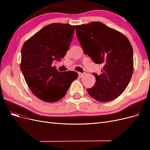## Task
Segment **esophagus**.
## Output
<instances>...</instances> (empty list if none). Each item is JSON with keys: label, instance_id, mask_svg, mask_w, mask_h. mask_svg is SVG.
<instances>
[{"label": "esophagus", "instance_id": "obj_1", "mask_svg": "<svg viewBox=\"0 0 150 150\" xmlns=\"http://www.w3.org/2000/svg\"><path fill=\"white\" fill-rule=\"evenodd\" d=\"M84 74H85V72H84V73H82V72H79V76L80 78H82V77L84 76Z\"/></svg>", "mask_w": 150, "mask_h": 150}]
</instances>
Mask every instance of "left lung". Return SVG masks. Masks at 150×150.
I'll use <instances>...</instances> for the list:
<instances>
[{"instance_id": "1", "label": "left lung", "mask_w": 150, "mask_h": 150, "mask_svg": "<svg viewBox=\"0 0 150 150\" xmlns=\"http://www.w3.org/2000/svg\"><path fill=\"white\" fill-rule=\"evenodd\" d=\"M76 31L84 54L103 66L100 75L93 73L96 83L88 93L99 102L114 100L133 75V50L128 39L101 22L76 25Z\"/></svg>"}]
</instances>
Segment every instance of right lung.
Here are the masks:
<instances>
[{
	"instance_id": "1",
	"label": "right lung",
	"mask_w": 150,
	"mask_h": 150,
	"mask_svg": "<svg viewBox=\"0 0 150 150\" xmlns=\"http://www.w3.org/2000/svg\"><path fill=\"white\" fill-rule=\"evenodd\" d=\"M76 25L52 23L27 40L21 49V70L31 92L45 102L54 103L64 97L75 71L59 72L52 66L63 58L69 48Z\"/></svg>"
}]
</instances>
